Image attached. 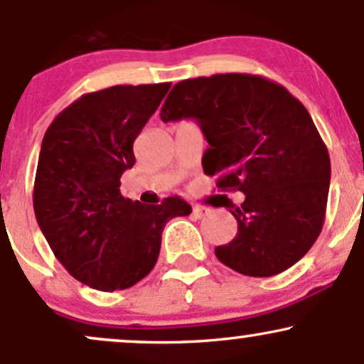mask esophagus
Returning a JSON list of instances; mask_svg holds the SVG:
<instances>
[{
  "instance_id": "1",
  "label": "esophagus",
  "mask_w": 364,
  "mask_h": 364,
  "mask_svg": "<svg viewBox=\"0 0 364 364\" xmlns=\"http://www.w3.org/2000/svg\"><path fill=\"white\" fill-rule=\"evenodd\" d=\"M210 208L208 207H203V205H195L193 207V214H195V217H198V219H202V217H205V215H208L210 214Z\"/></svg>"
}]
</instances>
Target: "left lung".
I'll return each instance as SVG.
<instances>
[{
    "label": "left lung",
    "instance_id": "obj_1",
    "mask_svg": "<svg viewBox=\"0 0 364 364\" xmlns=\"http://www.w3.org/2000/svg\"><path fill=\"white\" fill-rule=\"evenodd\" d=\"M161 119H195L208 144L205 174L245 193L240 207L223 203L237 235L215 257L250 277L301 260L321 231L330 186L328 150L306 107L272 80L224 73L176 83Z\"/></svg>",
    "mask_w": 364,
    "mask_h": 364
}]
</instances>
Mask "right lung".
I'll return each mask as SVG.
<instances>
[{"label":"right lung","instance_id":"1","mask_svg":"<svg viewBox=\"0 0 364 364\" xmlns=\"http://www.w3.org/2000/svg\"><path fill=\"white\" fill-rule=\"evenodd\" d=\"M171 83L114 85L82 95L54 118L41 145L34 212L54 257L94 289H128L161 252L164 225L188 215L179 196L145 205L121 195L135 164L133 141Z\"/></svg>","mask_w":364,"mask_h":364}]
</instances>
